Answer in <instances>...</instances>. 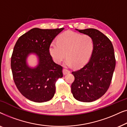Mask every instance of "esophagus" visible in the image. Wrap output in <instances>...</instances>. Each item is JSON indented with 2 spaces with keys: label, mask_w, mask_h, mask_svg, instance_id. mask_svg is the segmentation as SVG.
Segmentation results:
<instances>
[{
  "label": "esophagus",
  "mask_w": 127,
  "mask_h": 127,
  "mask_svg": "<svg viewBox=\"0 0 127 127\" xmlns=\"http://www.w3.org/2000/svg\"><path fill=\"white\" fill-rule=\"evenodd\" d=\"M62 71H63L64 74H67L70 73V71L67 70V69H64L63 70H62Z\"/></svg>",
  "instance_id": "34e87169"
}]
</instances>
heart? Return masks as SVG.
<instances>
[{"label": "heart", "instance_id": "heart-1", "mask_svg": "<svg viewBox=\"0 0 127 127\" xmlns=\"http://www.w3.org/2000/svg\"><path fill=\"white\" fill-rule=\"evenodd\" d=\"M94 44L91 36L67 31L60 34L57 42L53 41L49 47V53L57 64L65 58L64 65L67 67L76 65L80 67L86 65L91 58Z\"/></svg>", "mask_w": 127, "mask_h": 127}]
</instances>
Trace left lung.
Listing matches in <instances>:
<instances>
[{"label": "left lung", "mask_w": 127, "mask_h": 127, "mask_svg": "<svg viewBox=\"0 0 127 127\" xmlns=\"http://www.w3.org/2000/svg\"><path fill=\"white\" fill-rule=\"evenodd\" d=\"M76 30L91 36L94 47L88 63L72 72L74 81L71 91L79 101L93 102L103 96L110 86L116 66L113 46L109 38L97 29Z\"/></svg>", "instance_id": "8db88e82"}]
</instances>
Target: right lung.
<instances>
[{
    "label": "right lung",
    "mask_w": 127,
    "mask_h": 127,
    "mask_svg": "<svg viewBox=\"0 0 127 127\" xmlns=\"http://www.w3.org/2000/svg\"><path fill=\"white\" fill-rule=\"evenodd\" d=\"M64 29L34 28L19 37L15 43L11 60L13 79L19 91L31 101L41 103L51 99L57 80L63 77L62 67L53 61L49 47ZM31 54L38 58L34 67L27 63Z\"/></svg>",
    "instance_id": "right-lung-1"
}]
</instances>
